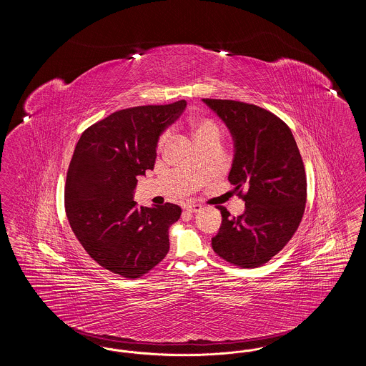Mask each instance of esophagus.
Returning a JSON list of instances; mask_svg holds the SVG:
<instances>
[{"label":"esophagus","mask_w":366,"mask_h":366,"mask_svg":"<svg viewBox=\"0 0 366 366\" xmlns=\"http://www.w3.org/2000/svg\"><path fill=\"white\" fill-rule=\"evenodd\" d=\"M184 209L187 212H189V214H196V212H199L202 209V206H199V204H187Z\"/></svg>","instance_id":"1"}]
</instances>
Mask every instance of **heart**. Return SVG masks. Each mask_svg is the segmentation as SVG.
<instances>
[{"mask_svg":"<svg viewBox=\"0 0 366 366\" xmlns=\"http://www.w3.org/2000/svg\"><path fill=\"white\" fill-rule=\"evenodd\" d=\"M191 130L193 137L196 139V142H202L206 139H219L221 137V127L219 124L209 119V118H194L191 121ZM172 133L169 130H166L164 133L160 134V137L157 139V151H162L170 141Z\"/></svg>","mask_w":366,"mask_h":366,"instance_id":"b5f03b06","label":"heart"}]
</instances>
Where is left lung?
<instances>
[{"instance_id": "8db88e82", "label": "left lung", "mask_w": 366, "mask_h": 366, "mask_svg": "<svg viewBox=\"0 0 366 366\" xmlns=\"http://www.w3.org/2000/svg\"><path fill=\"white\" fill-rule=\"evenodd\" d=\"M203 102L232 134L227 178L245 202L239 217L221 209L222 224L211 245L232 264L258 267L279 254L302 221L307 191L302 157L291 129L274 114L242 102Z\"/></svg>"}]
</instances>
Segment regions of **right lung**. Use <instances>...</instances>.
Here are the masks:
<instances>
[{"instance_id": "obj_1", "label": "right lung", "mask_w": 366, "mask_h": 366, "mask_svg": "<svg viewBox=\"0 0 366 366\" xmlns=\"http://www.w3.org/2000/svg\"><path fill=\"white\" fill-rule=\"evenodd\" d=\"M187 102L121 109L86 129L70 162L64 202L79 243L107 270L139 279L170 248L169 227L181 207H139L133 200L137 177L152 170L157 144Z\"/></svg>"}]
</instances>
